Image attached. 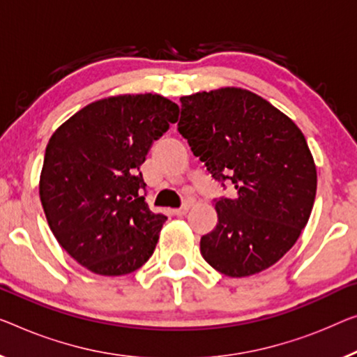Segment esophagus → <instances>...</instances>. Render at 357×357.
I'll return each instance as SVG.
<instances>
[{
    "mask_svg": "<svg viewBox=\"0 0 357 357\" xmlns=\"http://www.w3.org/2000/svg\"><path fill=\"white\" fill-rule=\"evenodd\" d=\"M189 208H190V204H189V202H185L183 206H179V208L174 210V215H176V216H184L185 213L189 211Z\"/></svg>",
    "mask_w": 357,
    "mask_h": 357,
    "instance_id": "obj_1",
    "label": "esophagus"
}]
</instances>
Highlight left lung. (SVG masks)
Listing matches in <instances>:
<instances>
[{
  "instance_id": "1",
  "label": "left lung",
  "mask_w": 357,
  "mask_h": 357,
  "mask_svg": "<svg viewBox=\"0 0 357 357\" xmlns=\"http://www.w3.org/2000/svg\"><path fill=\"white\" fill-rule=\"evenodd\" d=\"M178 131L190 151L237 197L215 200L218 225L200 253L229 278L275 264L310 220L317 172L300 128L273 104L242 88L183 96Z\"/></svg>"
}]
</instances>
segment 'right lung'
Returning <instances> with one entry per match:
<instances>
[{"mask_svg":"<svg viewBox=\"0 0 357 357\" xmlns=\"http://www.w3.org/2000/svg\"><path fill=\"white\" fill-rule=\"evenodd\" d=\"M178 116L163 96L120 94L88 104L51 136L41 205L59 245L83 268L125 275L152 257L167 216L141 195L139 167Z\"/></svg>","mask_w":357,"mask_h":357,"instance_id":"1","label":"right lung"}]
</instances>
